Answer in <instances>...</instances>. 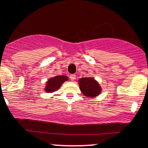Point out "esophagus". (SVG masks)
<instances>
[{
	"mask_svg": "<svg viewBox=\"0 0 148 148\" xmlns=\"http://www.w3.org/2000/svg\"><path fill=\"white\" fill-rule=\"evenodd\" d=\"M69 78L71 79V81H74V80H75V79H76V75L75 74H71V75L69 76Z\"/></svg>",
	"mask_w": 148,
	"mask_h": 148,
	"instance_id": "obj_1",
	"label": "esophagus"
}]
</instances>
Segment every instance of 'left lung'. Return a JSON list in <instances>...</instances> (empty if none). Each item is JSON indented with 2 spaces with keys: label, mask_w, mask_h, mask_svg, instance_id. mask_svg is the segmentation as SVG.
<instances>
[{
  "label": "left lung",
  "mask_w": 148,
  "mask_h": 148,
  "mask_svg": "<svg viewBox=\"0 0 148 148\" xmlns=\"http://www.w3.org/2000/svg\"><path fill=\"white\" fill-rule=\"evenodd\" d=\"M82 92L86 97H94L100 93L101 89L99 84L92 78H82L79 80Z\"/></svg>",
  "instance_id": "obj_1"
}]
</instances>
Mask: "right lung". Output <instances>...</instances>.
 <instances>
[{"label": "right lung", "instance_id": "add662e5", "mask_svg": "<svg viewBox=\"0 0 148 148\" xmlns=\"http://www.w3.org/2000/svg\"><path fill=\"white\" fill-rule=\"evenodd\" d=\"M68 79V77L66 76H57L53 78L50 79L47 82V86L46 87V91L48 92H54L56 89H59L65 81Z\"/></svg>", "mask_w": 148, "mask_h": 148}]
</instances>
